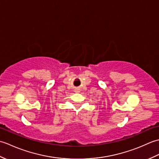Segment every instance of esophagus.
Here are the masks:
<instances>
[{"label":"esophagus","mask_w":159,"mask_h":159,"mask_svg":"<svg viewBox=\"0 0 159 159\" xmlns=\"http://www.w3.org/2000/svg\"><path fill=\"white\" fill-rule=\"evenodd\" d=\"M75 92H76V93H79V90L78 89H75Z\"/></svg>","instance_id":"1"}]
</instances>
